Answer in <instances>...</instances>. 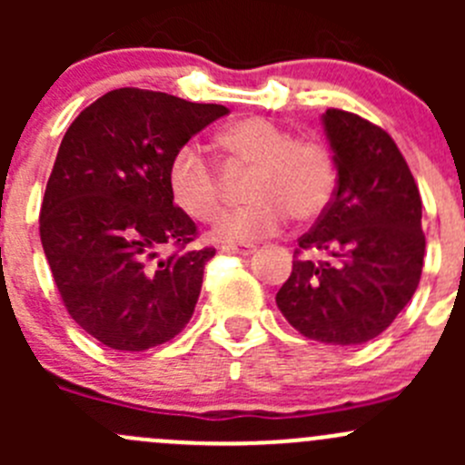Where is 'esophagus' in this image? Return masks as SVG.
I'll return each mask as SVG.
<instances>
[{"label":"esophagus","instance_id":"34e87169","mask_svg":"<svg viewBox=\"0 0 465 465\" xmlns=\"http://www.w3.org/2000/svg\"><path fill=\"white\" fill-rule=\"evenodd\" d=\"M224 254H238V256H250L254 254V247L252 245H223Z\"/></svg>","mask_w":465,"mask_h":465}]
</instances>
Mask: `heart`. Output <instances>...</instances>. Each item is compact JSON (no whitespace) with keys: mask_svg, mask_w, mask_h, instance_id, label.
I'll return each mask as SVG.
<instances>
[{"mask_svg":"<svg viewBox=\"0 0 465 465\" xmlns=\"http://www.w3.org/2000/svg\"><path fill=\"white\" fill-rule=\"evenodd\" d=\"M218 145L238 163L252 166L245 186L250 204L224 213L211 229L220 242H250L274 236L288 223L312 220L331 204L337 168L320 139L290 137L288 130L262 116L233 121L218 134ZM168 191L173 203L195 220H213L220 211L215 168L195 143H184L168 162Z\"/></svg>","mask_w":465,"mask_h":465,"instance_id":"obj_1","label":"heart"}]
</instances>
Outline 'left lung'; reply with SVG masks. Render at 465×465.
<instances>
[{
  "instance_id": "left-lung-1",
  "label": "left lung",
  "mask_w": 465,
  "mask_h": 465,
  "mask_svg": "<svg viewBox=\"0 0 465 465\" xmlns=\"http://www.w3.org/2000/svg\"><path fill=\"white\" fill-rule=\"evenodd\" d=\"M323 133L337 168V189L302 252L326 259L292 261L276 292L290 326L322 344L371 341L414 297L425 256L419 186L393 139L344 110H326Z\"/></svg>"
}]
</instances>
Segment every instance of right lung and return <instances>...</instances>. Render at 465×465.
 Instances as JSON below:
<instances>
[{
    "label": "right lung",
    "instance_id": "add662e5",
    "mask_svg": "<svg viewBox=\"0 0 465 465\" xmlns=\"http://www.w3.org/2000/svg\"><path fill=\"white\" fill-rule=\"evenodd\" d=\"M224 114V105L124 87L64 133L42 200V250L67 312L101 344L153 349L193 315L215 250L162 256L195 238L166 173L173 153Z\"/></svg>",
    "mask_w": 465,
    "mask_h": 465
}]
</instances>
